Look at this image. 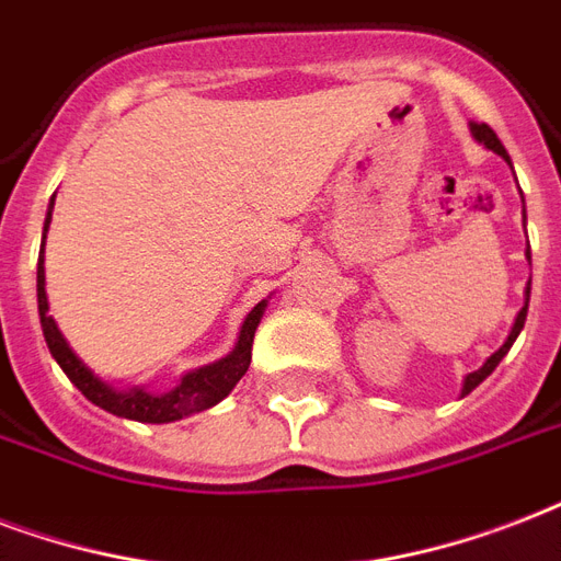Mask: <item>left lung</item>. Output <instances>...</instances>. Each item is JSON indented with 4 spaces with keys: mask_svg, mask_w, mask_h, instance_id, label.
<instances>
[{
    "mask_svg": "<svg viewBox=\"0 0 561 561\" xmlns=\"http://www.w3.org/2000/svg\"><path fill=\"white\" fill-rule=\"evenodd\" d=\"M471 134H474V140H477V142H483L485 149H492L494 154H501V158L506 160V163H512L510 154H506V149H503V142L497 140V134H494L492 128H489V125H485V123H471ZM527 260H529V245H527ZM527 307H529V284H527V301H524V307H520L518 319H515V324H512V330H510V336H506V342H503L501 348L494 351L492 357L485 359L483 368H477L474 375H468V377H466V386H462V394H468V392H471V389H477V386L483 383L485 377L492 375L494 368H497V363H501V359L506 357V354H510L512 342L518 340V333H520V330H524V321H527Z\"/></svg>",
    "mask_w": 561,
    "mask_h": 561,
    "instance_id": "obj_1",
    "label": "left lung"
}]
</instances>
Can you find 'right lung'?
I'll return each mask as SVG.
<instances>
[{"instance_id":"add662e5","label":"right lung","mask_w":561,"mask_h":561,"mask_svg":"<svg viewBox=\"0 0 561 561\" xmlns=\"http://www.w3.org/2000/svg\"><path fill=\"white\" fill-rule=\"evenodd\" d=\"M51 204H55V198H51ZM51 204L49 213H46V228H49L51 219ZM43 240H46V233H43ZM37 310H41L43 336H46V345H49L51 357L58 359V366L64 368V375L78 386V392L84 394L87 401H93L95 407L114 412L119 419L146 421V424H167V421L186 419V415H193V412L210 410L213 403H219L225 394L231 392L233 386L240 383V377L245 375L251 366V342H254V330H257L260 319H263L266 301H260L257 307L245 316L240 340H237V348H233L228 357L219 359V363H213V366L198 368V371H190V375L167 394H151L142 392V389L116 392V389H111L107 383H102V380L72 354V348H69L67 340H64V333H60L55 319L49 316V301H46V272H43V249L41 260H37Z\"/></svg>"}]
</instances>
